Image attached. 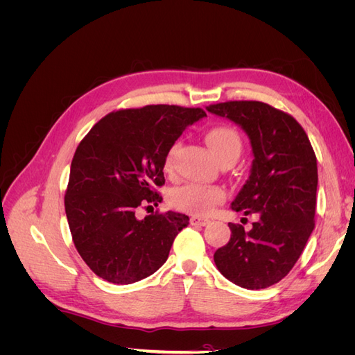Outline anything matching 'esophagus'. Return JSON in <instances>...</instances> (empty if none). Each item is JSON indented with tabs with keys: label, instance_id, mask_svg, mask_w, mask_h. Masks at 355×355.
<instances>
[{
	"label": "esophagus",
	"instance_id": "1",
	"mask_svg": "<svg viewBox=\"0 0 355 355\" xmlns=\"http://www.w3.org/2000/svg\"><path fill=\"white\" fill-rule=\"evenodd\" d=\"M210 220L207 218H200V216H191L189 218V223L191 225H198V227H204V225H207Z\"/></svg>",
	"mask_w": 355,
	"mask_h": 355
}]
</instances>
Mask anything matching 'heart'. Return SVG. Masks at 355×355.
Listing matches in <instances>:
<instances>
[{"label": "heart", "instance_id": "obj_1", "mask_svg": "<svg viewBox=\"0 0 355 355\" xmlns=\"http://www.w3.org/2000/svg\"><path fill=\"white\" fill-rule=\"evenodd\" d=\"M204 139L211 149L213 155L218 161L223 159H237L240 157L243 142L239 132L230 125H214L206 132ZM179 144H173L166 154L164 170L170 173L175 167V157L178 153ZM225 200V191L214 185H200L188 184L179 187L170 192V204L178 210L187 211L191 214H207Z\"/></svg>", "mask_w": 355, "mask_h": 355}]
</instances>
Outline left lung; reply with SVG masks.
I'll use <instances>...</instances> for the list:
<instances>
[{
	"instance_id": "left-lung-1",
	"label": "left lung",
	"mask_w": 355,
	"mask_h": 355,
	"mask_svg": "<svg viewBox=\"0 0 355 355\" xmlns=\"http://www.w3.org/2000/svg\"><path fill=\"white\" fill-rule=\"evenodd\" d=\"M206 110L241 125L254 155L250 178L231 207L257 219L250 231L230 223L231 239L214 252V263L240 287H270L295 266L315 227V153L302 125L268 103L230 101Z\"/></svg>"
}]
</instances>
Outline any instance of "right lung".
Listing matches in <instances>:
<instances>
[{
    "label": "right lung",
    "mask_w": 355,
    "mask_h": 355,
    "mask_svg": "<svg viewBox=\"0 0 355 355\" xmlns=\"http://www.w3.org/2000/svg\"><path fill=\"white\" fill-rule=\"evenodd\" d=\"M201 108L146 105L105 115L84 136L71 163L65 211L75 249L90 270L114 284H132L163 265L187 214L144 220L135 213L163 197L164 158ZM153 207V206H148Z\"/></svg>",
    "instance_id": "right-lung-1"
}]
</instances>
